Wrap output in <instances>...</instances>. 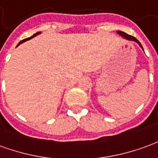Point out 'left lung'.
Segmentation results:
<instances>
[{
    "label": "left lung",
    "mask_w": 158,
    "mask_h": 158,
    "mask_svg": "<svg viewBox=\"0 0 158 158\" xmlns=\"http://www.w3.org/2000/svg\"><path fill=\"white\" fill-rule=\"evenodd\" d=\"M117 33H118V34H119V35H121L122 37H124V38H125L126 40H132V41H135V42L138 43V44H140V47H141V45H140V43L139 42V41H138V40H136V39H135V37L131 36V35H129V34H127V33H124V32H122V31H118Z\"/></svg>",
    "instance_id": "obj_1"
}]
</instances>
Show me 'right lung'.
<instances>
[{
    "label": "right lung",
    "instance_id": "1",
    "mask_svg": "<svg viewBox=\"0 0 158 158\" xmlns=\"http://www.w3.org/2000/svg\"><path fill=\"white\" fill-rule=\"evenodd\" d=\"M40 32H38V33H34V34H33V36H31L30 38H27V39H25V40H22V41H20V42H19V44H18V46L19 45V44H22V43L25 42V41H27V40H31V39H32V38H33V37L37 36V35H38V34H40Z\"/></svg>",
    "mask_w": 158,
    "mask_h": 158
}]
</instances>
